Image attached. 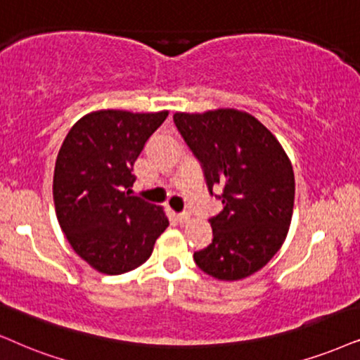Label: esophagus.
Instances as JSON below:
<instances>
[{"label": "esophagus", "mask_w": 360, "mask_h": 360, "mask_svg": "<svg viewBox=\"0 0 360 360\" xmlns=\"http://www.w3.org/2000/svg\"><path fill=\"white\" fill-rule=\"evenodd\" d=\"M189 214L188 212H179V214H176V219H177V222H179V224H186V222L189 221Z\"/></svg>", "instance_id": "obj_1"}]
</instances>
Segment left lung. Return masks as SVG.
Instances as JSON below:
<instances>
[{"instance_id": "obj_1", "label": "left lung", "mask_w": 360, "mask_h": 360, "mask_svg": "<svg viewBox=\"0 0 360 360\" xmlns=\"http://www.w3.org/2000/svg\"><path fill=\"white\" fill-rule=\"evenodd\" d=\"M174 122L201 161L207 188H222L224 209L209 219L212 243L194 252L207 276L239 281L262 269L288 236L294 171L274 134L234 108L176 112Z\"/></svg>"}]
</instances>
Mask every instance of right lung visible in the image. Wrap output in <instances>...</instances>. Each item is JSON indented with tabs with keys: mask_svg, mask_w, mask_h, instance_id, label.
<instances>
[{
	"mask_svg": "<svg viewBox=\"0 0 360 360\" xmlns=\"http://www.w3.org/2000/svg\"><path fill=\"white\" fill-rule=\"evenodd\" d=\"M167 115L99 109L81 117L59 149L58 222L75 252L101 274H124L146 262L169 226L165 209L129 195L136 159Z\"/></svg>",
	"mask_w": 360,
	"mask_h": 360,
	"instance_id": "add662e5",
	"label": "right lung"
}]
</instances>
